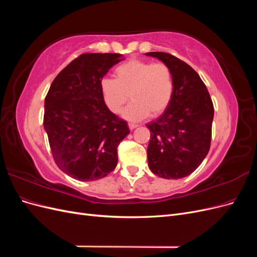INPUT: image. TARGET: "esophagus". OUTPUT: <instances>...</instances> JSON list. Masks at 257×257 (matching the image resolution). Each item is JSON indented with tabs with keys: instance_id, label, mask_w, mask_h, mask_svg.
I'll use <instances>...</instances> for the list:
<instances>
[{
	"instance_id": "esophagus-1",
	"label": "esophagus",
	"mask_w": 257,
	"mask_h": 257,
	"mask_svg": "<svg viewBox=\"0 0 257 257\" xmlns=\"http://www.w3.org/2000/svg\"><path fill=\"white\" fill-rule=\"evenodd\" d=\"M138 126V124H135V123H128V127L131 131H133L134 128H136Z\"/></svg>"
}]
</instances>
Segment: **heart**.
Returning a JSON list of instances; mask_svg holds the SVG:
<instances>
[{"instance_id": "1", "label": "heart", "mask_w": 257, "mask_h": 257, "mask_svg": "<svg viewBox=\"0 0 257 257\" xmlns=\"http://www.w3.org/2000/svg\"><path fill=\"white\" fill-rule=\"evenodd\" d=\"M115 78H103L99 82L104 103L118 113L128 96L133 99L123 110V116L138 121L148 114L154 116L168 107L174 93V76L165 63L132 59L114 68Z\"/></svg>"}]
</instances>
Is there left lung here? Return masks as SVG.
<instances>
[{"label": "left lung", "mask_w": 257, "mask_h": 257, "mask_svg": "<svg viewBox=\"0 0 257 257\" xmlns=\"http://www.w3.org/2000/svg\"><path fill=\"white\" fill-rule=\"evenodd\" d=\"M167 64L174 76V93L168 107L150 130L148 164L151 172L164 179L191 175L204 161L211 144L214 108L199 75L167 52H148Z\"/></svg>", "instance_id": "obj_1"}]
</instances>
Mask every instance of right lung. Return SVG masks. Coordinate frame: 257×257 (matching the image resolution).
<instances>
[{
    "instance_id": "right-lung-1",
    "label": "right lung",
    "mask_w": 257,
    "mask_h": 257,
    "mask_svg": "<svg viewBox=\"0 0 257 257\" xmlns=\"http://www.w3.org/2000/svg\"><path fill=\"white\" fill-rule=\"evenodd\" d=\"M118 53H82L52 81L45 97L44 127L58 167L79 181L110 174L116 148L130 134L126 121L104 103L99 82L121 61Z\"/></svg>"
}]
</instances>
